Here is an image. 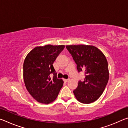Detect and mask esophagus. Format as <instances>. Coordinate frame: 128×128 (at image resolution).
I'll return each mask as SVG.
<instances>
[{"label":"esophagus","mask_w":128,"mask_h":128,"mask_svg":"<svg viewBox=\"0 0 128 128\" xmlns=\"http://www.w3.org/2000/svg\"><path fill=\"white\" fill-rule=\"evenodd\" d=\"M63 80H64V81L67 82H68L69 81V79H64Z\"/></svg>","instance_id":"34e87169"}]
</instances>
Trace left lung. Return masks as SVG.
Segmentation results:
<instances>
[{
	"label": "left lung",
	"instance_id": "left-lung-1",
	"mask_svg": "<svg viewBox=\"0 0 128 128\" xmlns=\"http://www.w3.org/2000/svg\"><path fill=\"white\" fill-rule=\"evenodd\" d=\"M66 48L77 64L78 72H84L85 76L73 90L76 98L82 103L94 102L102 94L109 79L106 56L93 46L69 45Z\"/></svg>",
	"mask_w": 128,
	"mask_h": 128
}]
</instances>
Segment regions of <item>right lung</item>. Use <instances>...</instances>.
Returning a JSON list of instances; mask_svg holds the SVG:
<instances>
[{
    "label": "right lung",
    "mask_w": 128,
    "mask_h": 128,
    "mask_svg": "<svg viewBox=\"0 0 128 128\" xmlns=\"http://www.w3.org/2000/svg\"><path fill=\"white\" fill-rule=\"evenodd\" d=\"M64 47V45L50 44L36 47L25 58L23 66L25 85L38 102L48 104L55 100L63 85V81L57 78L52 64Z\"/></svg>",
    "instance_id": "1"
}]
</instances>
